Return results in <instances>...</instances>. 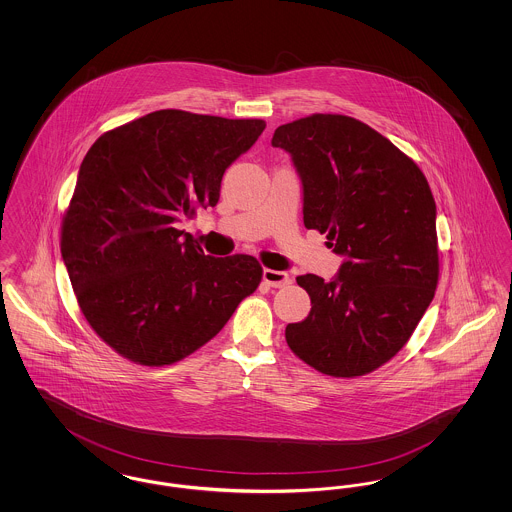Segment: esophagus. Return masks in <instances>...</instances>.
Masks as SVG:
<instances>
[{
	"instance_id": "34e87169",
	"label": "esophagus",
	"mask_w": 512,
	"mask_h": 512,
	"mask_svg": "<svg viewBox=\"0 0 512 512\" xmlns=\"http://www.w3.org/2000/svg\"><path fill=\"white\" fill-rule=\"evenodd\" d=\"M263 280H265V284H268L270 288H282V286H288L292 282L288 272L272 270V268H265L263 270Z\"/></svg>"
}]
</instances>
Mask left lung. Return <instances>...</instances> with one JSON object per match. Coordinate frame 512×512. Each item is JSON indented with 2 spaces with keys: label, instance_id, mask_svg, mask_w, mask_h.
<instances>
[{
  "label": "left lung",
  "instance_id": "left-lung-1",
  "mask_svg": "<svg viewBox=\"0 0 512 512\" xmlns=\"http://www.w3.org/2000/svg\"><path fill=\"white\" fill-rule=\"evenodd\" d=\"M303 190V224L340 255L332 280L297 276L311 313L286 326L307 365L353 378L407 343L438 286L436 201L405 153L365 122L313 115L274 130Z\"/></svg>",
  "mask_w": 512,
  "mask_h": 512
}]
</instances>
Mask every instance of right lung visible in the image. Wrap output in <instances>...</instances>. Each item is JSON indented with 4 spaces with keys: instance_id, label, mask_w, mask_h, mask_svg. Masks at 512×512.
<instances>
[{
    "instance_id": "1",
    "label": "right lung",
    "mask_w": 512,
    "mask_h": 512,
    "mask_svg": "<svg viewBox=\"0 0 512 512\" xmlns=\"http://www.w3.org/2000/svg\"><path fill=\"white\" fill-rule=\"evenodd\" d=\"M265 126L163 109L105 132L86 153L61 255L84 317L122 357L176 363L257 290L255 257L205 255L176 222L219 203L222 174Z\"/></svg>"
}]
</instances>
